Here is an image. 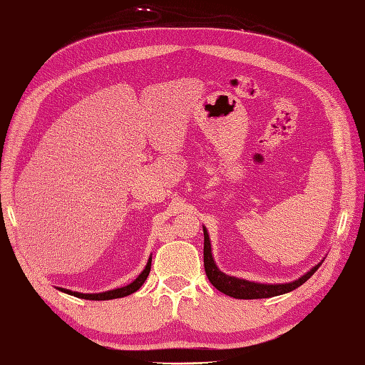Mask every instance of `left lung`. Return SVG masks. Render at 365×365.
<instances>
[{
    "instance_id": "8db88e82",
    "label": "left lung",
    "mask_w": 365,
    "mask_h": 365,
    "mask_svg": "<svg viewBox=\"0 0 365 365\" xmlns=\"http://www.w3.org/2000/svg\"><path fill=\"white\" fill-rule=\"evenodd\" d=\"M205 232V270L207 278L217 290H220L225 295H230L232 298H239V299H255V298H270V297H277L282 295L287 292H292L294 289L299 287L302 284L309 279L312 274L317 272L319 267L322 265L317 264L312 270L303 274L302 278H298L294 282H287V284H259V282H251L245 279H239L230 277V274H225L220 270L217 269V265L212 259V253H210V242L207 231L203 228Z\"/></svg>"
}]
</instances>
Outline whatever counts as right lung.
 I'll use <instances>...</instances> for the list:
<instances>
[{
    "label": "right lung",
    "instance_id": "1",
    "mask_svg": "<svg viewBox=\"0 0 365 365\" xmlns=\"http://www.w3.org/2000/svg\"><path fill=\"white\" fill-rule=\"evenodd\" d=\"M150 270H151V257L148 259V264H147V267H145V270L131 282V284H128L125 287L109 290V292H103V294H79V292H71V290H67V289H61V290H62V292L68 294V295H75L78 298H84V299H96V302H100V299L121 298V297H126V295H131V294L137 292V290L142 287L145 279L148 278Z\"/></svg>",
    "mask_w": 365,
    "mask_h": 365
}]
</instances>
